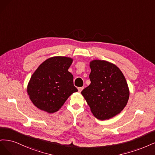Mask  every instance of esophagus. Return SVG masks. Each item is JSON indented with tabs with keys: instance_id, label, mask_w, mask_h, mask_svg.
Instances as JSON below:
<instances>
[{
	"instance_id": "esophagus-1",
	"label": "esophagus",
	"mask_w": 155,
	"mask_h": 155,
	"mask_svg": "<svg viewBox=\"0 0 155 155\" xmlns=\"http://www.w3.org/2000/svg\"><path fill=\"white\" fill-rule=\"evenodd\" d=\"M84 89V87H78V92L79 93H81L82 91V89Z\"/></svg>"
}]
</instances>
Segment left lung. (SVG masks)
Instances as JSON below:
<instances>
[{
    "instance_id": "1",
    "label": "left lung",
    "mask_w": 155,
    "mask_h": 155,
    "mask_svg": "<svg viewBox=\"0 0 155 155\" xmlns=\"http://www.w3.org/2000/svg\"><path fill=\"white\" fill-rule=\"evenodd\" d=\"M91 84L81 92L93 115L104 120L120 113L127 103L126 80L115 65L105 61L90 62Z\"/></svg>"
}]
</instances>
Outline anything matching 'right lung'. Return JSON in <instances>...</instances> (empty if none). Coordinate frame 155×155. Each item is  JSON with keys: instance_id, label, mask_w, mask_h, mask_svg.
<instances>
[{"instance_id": "right-lung-1", "label": "right lung", "mask_w": 155, "mask_h": 155, "mask_svg": "<svg viewBox=\"0 0 155 155\" xmlns=\"http://www.w3.org/2000/svg\"><path fill=\"white\" fill-rule=\"evenodd\" d=\"M73 59L53 57L42 62L30 78L27 88L29 98L41 110L49 113L61 109L71 94L78 91L68 69Z\"/></svg>"}]
</instances>
